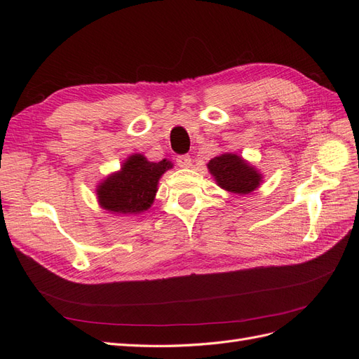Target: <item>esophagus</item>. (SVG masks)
<instances>
[{"mask_svg":"<svg viewBox=\"0 0 359 359\" xmlns=\"http://www.w3.org/2000/svg\"><path fill=\"white\" fill-rule=\"evenodd\" d=\"M177 165L180 168H190L191 166V157L189 154L177 156Z\"/></svg>","mask_w":359,"mask_h":359,"instance_id":"1","label":"esophagus"}]
</instances>
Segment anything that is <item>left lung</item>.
Instances as JSON below:
<instances>
[{
  "mask_svg": "<svg viewBox=\"0 0 359 359\" xmlns=\"http://www.w3.org/2000/svg\"><path fill=\"white\" fill-rule=\"evenodd\" d=\"M208 169L217 184L227 191L247 194L260 184V175L255 168L245 163L236 154H222L208 163Z\"/></svg>",
  "mask_w": 359,
  "mask_h": 359,
  "instance_id": "left-lung-1",
  "label": "left lung"
}]
</instances>
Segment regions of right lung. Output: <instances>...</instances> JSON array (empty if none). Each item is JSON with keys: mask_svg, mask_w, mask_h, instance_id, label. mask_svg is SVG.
Segmentation results:
<instances>
[{"mask_svg": "<svg viewBox=\"0 0 359 359\" xmlns=\"http://www.w3.org/2000/svg\"><path fill=\"white\" fill-rule=\"evenodd\" d=\"M172 163L161 160L148 161L144 156L128 157L121 170L106 178L99 189V202L104 210L121 214H137L147 211L154 202L157 182Z\"/></svg>", "mask_w": 359, "mask_h": 359, "instance_id": "right-lung-1", "label": "right lung"}]
</instances>
